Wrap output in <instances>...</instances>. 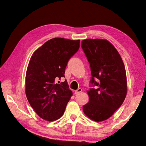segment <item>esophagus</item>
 Returning <instances> with one entry per match:
<instances>
[{"instance_id":"34e87169","label":"esophagus","mask_w":146,"mask_h":146,"mask_svg":"<svg viewBox=\"0 0 146 146\" xmlns=\"http://www.w3.org/2000/svg\"><path fill=\"white\" fill-rule=\"evenodd\" d=\"M82 91V88H78V89L76 90V91H75V94H78V93H80V92H81Z\"/></svg>"}]
</instances>
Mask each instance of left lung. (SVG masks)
Masks as SVG:
<instances>
[{
	"label": "left lung",
	"instance_id": "8db88e82",
	"mask_svg": "<svg viewBox=\"0 0 146 146\" xmlns=\"http://www.w3.org/2000/svg\"><path fill=\"white\" fill-rule=\"evenodd\" d=\"M82 48L90 63L92 76L91 88L88 91L90 101L83 105V112L92 120L103 121L111 117L125 100L124 64L115 47L107 40L85 39L82 41ZM95 86L98 88L95 89Z\"/></svg>",
	"mask_w": 146,
	"mask_h": 146
}]
</instances>
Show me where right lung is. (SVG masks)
Listing matches in <instances>:
<instances>
[{
  "mask_svg": "<svg viewBox=\"0 0 146 146\" xmlns=\"http://www.w3.org/2000/svg\"><path fill=\"white\" fill-rule=\"evenodd\" d=\"M80 40L55 38L47 41L31 57L25 77V94L38 115L47 121L61 117L72 96L64 77L70 58L78 50ZM59 82V81H58Z\"/></svg>",
  "mask_w": 146,
  "mask_h": 146,
  "instance_id": "1",
  "label": "right lung"
}]
</instances>
